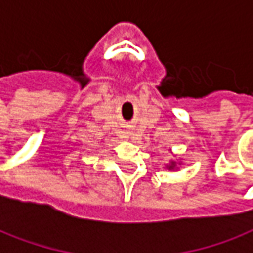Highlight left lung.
Listing matches in <instances>:
<instances>
[{
    "label": "left lung",
    "instance_id": "obj_1",
    "mask_svg": "<svg viewBox=\"0 0 253 253\" xmlns=\"http://www.w3.org/2000/svg\"><path fill=\"white\" fill-rule=\"evenodd\" d=\"M175 166H176L175 162H171V164H169V166H167V169H175Z\"/></svg>",
    "mask_w": 253,
    "mask_h": 253
}]
</instances>
